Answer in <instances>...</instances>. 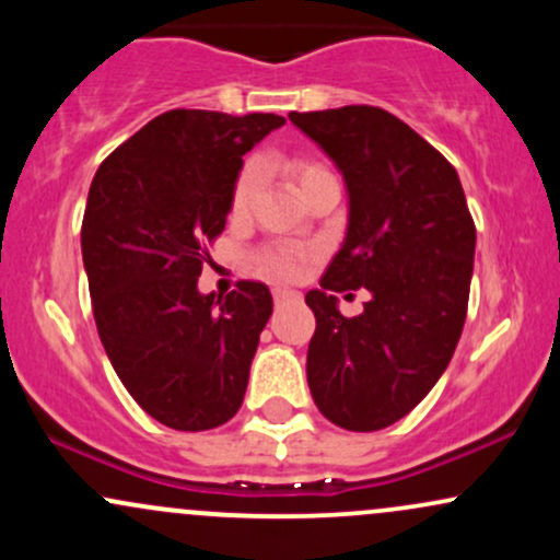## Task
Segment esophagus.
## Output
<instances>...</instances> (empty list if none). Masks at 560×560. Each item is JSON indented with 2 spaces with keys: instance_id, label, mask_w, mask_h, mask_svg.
<instances>
[{
  "instance_id": "esophagus-1",
  "label": "esophagus",
  "mask_w": 560,
  "mask_h": 560,
  "mask_svg": "<svg viewBox=\"0 0 560 560\" xmlns=\"http://www.w3.org/2000/svg\"><path fill=\"white\" fill-rule=\"evenodd\" d=\"M294 300H300V294L289 292V289H276V292H273L276 305H287V302H294Z\"/></svg>"
}]
</instances>
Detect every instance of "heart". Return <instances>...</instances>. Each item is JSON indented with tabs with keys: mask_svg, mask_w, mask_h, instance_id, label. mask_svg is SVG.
<instances>
[{
	"mask_svg": "<svg viewBox=\"0 0 560 560\" xmlns=\"http://www.w3.org/2000/svg\"><path fill=\"white\" fill-rule=\"evenodd\" d=\"M289 168H292V176L294 182H298L300 191H305L307 186L320 182V178L331 176L324 165L311 163V160H294ZM260 173H262L260 160H249V163H244V168L240 171V176H236L234 182V189H231V213L242 215L244 210L249 208V202H253L255 197V189H258L260 184ZM307 260H311L307 249L294 247V244L276 242V244H266V247L260 249L258 258H255V266H258V271L262 276H268V279L292 281L302 273V268H305Z\"/></svg>",
	"mask_w": 560,
	"mask_h": 560,
	"instance_id": "obj_1",
	"label": "heart"
}]
</instances>
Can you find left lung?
I'll return each instance as SVG.
<instances>
[{
	"label": "left lung",
	"instance_id": "obj_1",
	"mask_svg": "<svg viewBox=\"0 0 560 560\" xmlns=\"http://www.w3.org/2000/svg\"><path fill=\"white\" fill-rule=\"evenodd\" d=\"M342 171L350 218L342 249L305 302L316 316L307 384L350 432L400 421L445 374L468 311L477 226L458 173L400 118L371 105L289 113ZM365 285L345 319L334 291Z\"/></svg>",
	"mask_w": 560,
	"mask_h": 560
}]
</instances>
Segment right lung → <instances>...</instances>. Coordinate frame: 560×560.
Segmentation results:
<instances>
[{"instance_id":"1","label":"right lung","mask_w":560,"mask_h":560,"mask_svg":"<svg viewBox=\"0 0 560 560\" xmlns=\"http://www.w3.org/2000/svg\"><path fill=\"white\" fill-rule=\"evenodd\" d=\"M284 118L168 110L105 158L81 223L96 331L128 395L178 432L242 408L249 363L273 313L266 284L199 294L247 155Z\"/></svg>"}]
</instances>
